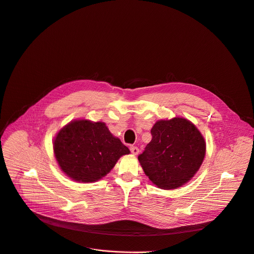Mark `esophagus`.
<instances>
[{
  "instance_id": "1",
  "label": "esophagus",
  "mask_w": 254,
  "mask_h": 254,
  "mask_svg": "<svg viewBox=\"0 0 254 254\" xmlns=\"http://www.w3.org/2000/svg\"><path fill=\"white\" fill-rule=\"evenodd\" d=\"M129 149H130L131 153H132V154H134V155H135V154H137V153H138V151H139L138 147H136V146H133V145H130Z\"/></svg>"
}]
</instances>
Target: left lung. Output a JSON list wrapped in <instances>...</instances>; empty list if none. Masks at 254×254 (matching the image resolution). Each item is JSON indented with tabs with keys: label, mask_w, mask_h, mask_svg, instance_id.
Segmentation results:
<instances>
[{
	"label": "left lung",
	"mask_w": 254,
	"mask_h": 254,
	"mask_svg": "<svg viewBox=\"0 0 254 254\" xmlns=\"http://www.w3.org/2000/svg\"><path fill=\"white\" fill-rule=\"evenodd\" d=\"M150 133L151 141L138 155L144 174L163 190L187 184L205 155V141L199 130L190 121L174 118L156 122Z\"/></svg>",
	"instance_id": "obj_1"
}]
</instances>
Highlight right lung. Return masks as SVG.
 I'll list each match as a JSON object with an SVG mask.
<instances>
[{
	"mask_svg": "<svg viewBox=\"0 0 254 254\" xmlns=\"http://www.w3.org/2000/svg\"><path fill=\"white\" fill-rule=\"evenodd\" d=\"M54 152L67 177L79 183H94L109 174L129 149L111 133L105 123L79 120L58 132Z\"/></svg>",
	"mask_w": 254,
	"mask_h": 254,
	"instance_id": "right-lung-1",
	"label": "right lung"
}]
</instances>
